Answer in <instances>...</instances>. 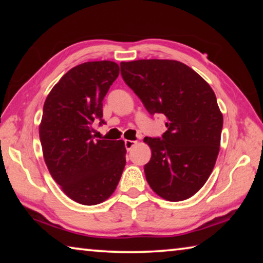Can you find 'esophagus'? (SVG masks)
Here are the masks:
<instances>
[{"mask_svg": "<svg viewBox=\"0 0 263 263\" xmlns=\"http://www.w3.org/2000/svg\"><path fill=\"white\" fill-rule=\"evenodd\" d=\"M137 145L136 140H125V147L127 151H131Z\"/></svg>", "mask_w": 263, "mask_h": 263, "instance_id": "obj_1", "label": "esophagus"}]
</instances>
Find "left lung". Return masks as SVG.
<instances>
[{
    "instance_id": "8db88e82",
    "label": "left lung",
    "mask_w": 263,
    "mask_h": 263,
    "mask_svg": "<svg viewBox=\"0 0 263 263\" xmlns=\"http://www.w3.org/2000/svg\"><path fill=\"white\" fill-rule=\"evenodd\" d=\"M121 72L148 112L166 117L161 139H144L152 151L144 168L146 180L166 201H184L205 184L219 153L222 114L215 92L201 75L176 60L123 61Z\"/></svg>"
}]
</instances>
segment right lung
<instances>
[{"mask_svg":"<svg viewBox=\"0 0 263 263\" xmlns=\"http://www.w3.org/2000/svg\"><path fill=\"white\" fill-rule=\"evenodd\" d=\"M119 74L114 61H88L69 69L52 88L39 124L51 176L77 203L96 205L117 188L125 167L123 140H99L92 123L104 124L103 99Z\"/></svg>","mask_w":263,"mask_h":263,"instance_id":"obj_1","label":"right lung"}]
</instances>
